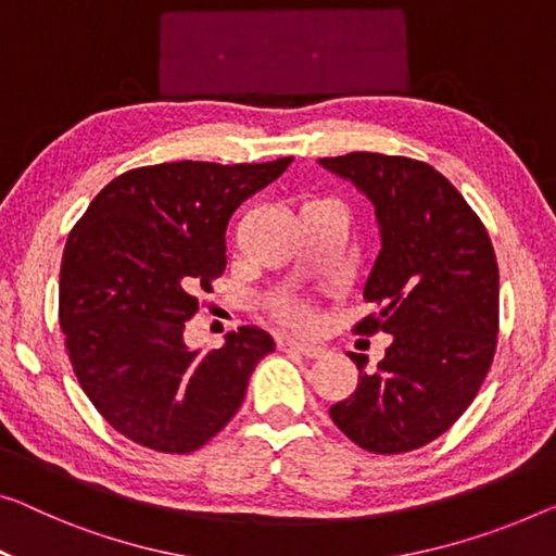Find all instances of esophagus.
I'll return each mask as SVG.
<instances>
[{"label":"esophagus","instance_id":"obj_1","mask_svg":"<svg viewBox=\"0 0 556 556\" xmlns=\"http://www.w3.org/2000/svg\"><path fill=\"white\" fill-rule=\"evenodd\" d=\"M279 350L296 352V354H302V357H306V359H317V357H321V354H325V346L296 342V339H279Z\"/></svg>","mask_w":556,"mask_h":556}]
</instances>
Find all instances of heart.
Returning <instances> with one entry per match:
<instances>
[{"mask_svg": "<svg viewBox=\"0 0 556 556\" xmlns=\"http://www.w3.org/2000/svg\"><path fill=\"white\" fill-rule=\"evenodd\" d=\"M314 202H319V199H314ZM281 317H285V321H289L292 327H309L312 325V314L304 304H285L281 306Z\"/></svg>", "mask_w": 556, "mask_h": 556, "instance_id": "b5f03b06", "label": "heart"}]
</instances>
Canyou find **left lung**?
<instances>
[{"mask_svg":"<svg viewBox=\"0 0 556 556\" xmlns=\"http://www.w3.org/2000/svg\"><path fill=\"white\" fill-rule=\"evenodd\" d=\"M375 204L382 250L364 296L382 306L354 331L392 337L331 421L375 454L419 450L444 434L475 400L500 331V269L471 206L434 167L409 156L352 152L319 160Z\"/></svg>","mask_w":556,"mask_h":556,"instance_id":"1","label":"left lung"}]
</instances>
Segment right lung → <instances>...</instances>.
Segmentation results:
<instances>
[{
	"instance_id": "obj_1",
	"label": "right lung",
	"mask_w": 556,
	"mask_h": 556,
	"mask_svg": "<svg viewBox=\"0 0 556 556\" xmlns=\"http://www.w3.org/2000/svg\"><path fill=\"white\" fill-rule=\"evenodd\" d=\"M289 164L129 169L70 231L60 269L66 352L89 402L131 442L199 450L237 414L256 362L275 352L256 327L229 331L219 350H189L185 321L227 267L229 217Z\"/></svg>"
}]
</instances>
